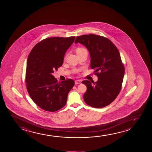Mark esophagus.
Instances as JSON below:
<instances>
[{"label": "esophagus", "instance_id": "obj_1", "mask_svg": "<svg viewBox=\"0 0 152 152\" xmlns=\"http://www.w3.org/2000/svg\"><path fill=\"white\" fill-rule=\"evenodd\" d=\"M81 81L80 80H76L75 81V83L76 85H78V84H80L81 83Z\"/></svg>", "mask_w": 152, "mask_h": 152}]
</instances>
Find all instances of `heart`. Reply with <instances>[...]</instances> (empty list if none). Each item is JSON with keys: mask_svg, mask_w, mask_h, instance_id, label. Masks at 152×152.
<instances>
[{"mask_svg": "<svg viewBox=\"0 0 152 152\" xmlns=\"http://www.w3.org/2000/svg\"><path fill=\"white\" fill-rule=\"evenodd\" d=\"M84 50H86L85 49V48H77V50H76V51H77V53H78V52H81V51H84Z\"/></svg>", "mask_w": 152, "mask_h": 152, "instance_id": "heart-1", "label": "heart"}]
</instances>
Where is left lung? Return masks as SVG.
I'll list each match as a JSON object with an SVG mask.
<instances>
[{"mask_svg": "<svg viewBox=\"0 0 152 152\" xmlns=\"http://www.w3.org/2000/svg\"><path fill=\"white\" fill-rule=\"evenodd\" d=\"M79 42L87 48L90 54L91 68L98 77L96 82L83 80L87 87L83 94L86 104L94 108H102L110 104L121 89L125 67L120 53L114 44L107 38L94 34L78 36Z\"/></svg>", "mask_w": 152, "mask_h": 152, "instance_id": "obj_1", "label": "left lung"}]
</instances>
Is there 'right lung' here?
Masks as SVG:
<instances>
[{"label": "right lung", "mask_w": 152, "mask_h": 152, "mask_svg": "<svg viewBox=\"0 0 152 152\" xmlns=\"http://www.w3.org/2000/svg\"><path fill=\"white\" fill-rule=\"evenodd\" d=\"M75 39V36L47 38L36 44L29 53L26 88L32 100L44 110L56 112L64 107L75 85L73 79L60 83L52 75L62 66L65 54Z\"/></svg>", "instance_id": "right-lung-1"}]
</instances>
